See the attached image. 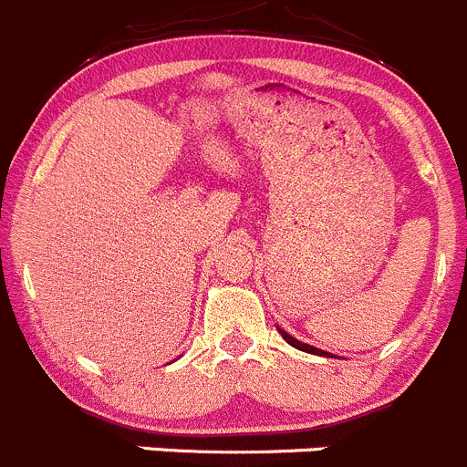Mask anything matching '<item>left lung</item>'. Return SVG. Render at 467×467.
<instances>
[{"label": "left lung", "instance_id": "obj_1", "mask_svg": "<svg viewBox=\"0 0 467 467\" xmlns=\"http://www.w3.org/2000/svg\"><path fill=\"white\" fill-rule=\"evenodd\" d=\"M278 332H281V337L285 338V341L290 343V346L297 348V350H302V352H311V355H320V357H332V355H329V352L320 350V348H313V346H308V343L297 341V338H295V337H290V334H287V332H283V329H278Z\"/></svg>", "mask_w": 467, "mask_h": 467}]
</instances>
